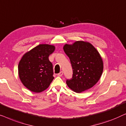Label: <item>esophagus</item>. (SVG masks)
Instances as JSON below:
<instances>
[{
	"label": "esophagus",
	"mask_w": 126,
	"mask_h": 126,
	"mask_svg": "<svg viewBox=\"0 0 126 126\" xmlns=\"http://www.w3.org/2000/svg\"><path fill=\"white\" fill-rule=\"evenodd\" d=\"M63 71H61L59 74H58V76H59V77H62V76L63 75Z\"/></svg>",
	"instance_id": "34e87169"
}]
</instances>
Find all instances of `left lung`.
Masks as SVG:
<instances>
[{
  "mask_svg": "<svg viewBox=\"0 0 126 126\" xmlns=\"http://www.w3.org/2000/svg\"><path fill=\"white\" fill-rule=\"evenodd\" d=\"M63 49L70 58L73 74L67 79L68 87L77 93L91 88L98 82L103 70L102 58L94 46L88 42H75L65 45Z\"/></svg>",
  "mask_w": 126,
  "mask_h": 126,
  "instance_id": "left-lung-1",
  "label": "left lung"
}]
</instances>
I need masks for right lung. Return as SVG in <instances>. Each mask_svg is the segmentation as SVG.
Returning a JSON list of instances; mask_svg holds the SVG:
<instances>
[{
	"label": "right lung",
	"mask_w": 126,
	"mask_h": 126,
	"mask_svg": "<svg viewBox=\"0 0 126 126\" xmlns=\"http://www.w3.org/2000/svg\"><path fill=\"white\" fill-rule=\"evenodd\" d=\"M55 49L52 45H39L26 53L19 62V78L30 91L40 93L52 82L54 78L53 66L48 56Z\"/></svg>",
	"instance_id": "1"
}]
</instances>
